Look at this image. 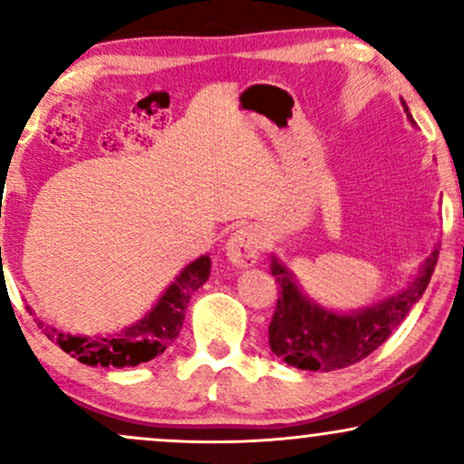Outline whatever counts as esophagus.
<instances>
[{"label":"esophagus","mask_w":464,"mask_h":464,"mask_svg":"<svg viewBox=\"0 0 464 464\" xmlns=\"http://www.w3.org/2000/svg\"><path fill=\"white\" fill-rule=\"evenodd\" d=\"M227 259L236 267H250L256 264L261 253V236L253 227H239L227 239Z\"/></svg>","instance_id":"1"}]
</instances>
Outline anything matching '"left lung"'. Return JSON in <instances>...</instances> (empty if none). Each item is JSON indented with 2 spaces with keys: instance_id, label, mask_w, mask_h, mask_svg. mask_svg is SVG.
Returning <instances> with one entry per match:
<instances>
[{
  "instance_id": "left-lung-1",
  "label": "left lung",
  "mask_w": 464,
  "mask_h": 464,
  "mask_svg": "<svg viewBox=\"0 0 464 464\" xmlns=\"http://www.w3.org/2000/svg\"><path fill=\"white\" fill-rule=\"evenodd\" d=\"M401 105L415 125L406 103ZM437 259L439 248H434L415 281L398 295L353 314H334L306 298L292 272L272 256V276H276L281 295L267 328L270 350L298 370L334 372L354 365L381 348L409 315L412 304L426 292Z\"/></svg>"
}]
</instances>
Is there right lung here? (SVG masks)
Wrapping results in <instances>:
<instances>
[{
  "label": "right lung",
  "mask_w": 464,
  "mask_h": 464,
  "mask_svg": "<svg viewBox=\"0 0 464 464\" xmlns=\"http://www.w3.org/2000/svg\"><path fill=\"white\" fill-rule=\"evenodd\" d=\"M209 270V255L198 256L197 261L188 264L153 309L121 333L105 334V337H77V334H64L52 326H44V322L38 317L34 322L52 342L83 365L136 367L160 356L179 337L189 298L208 281Z\"/></svg>",
  "instance_id": "obj_1"
}]
</instances>
